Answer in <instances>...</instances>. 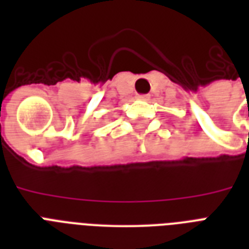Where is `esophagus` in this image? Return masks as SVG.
I'll list each match as a JSON object with an SVG mask.
<instances>
[{
    "label": "esophagus",
    "instance_id": "34e87169",
    "mask_svg": "<svg viewBox=\"0 0 249 249\" xmlns=\"http://www.w3.org/2000/svg\"><path fill=\"white\" fill-rule=\"evenodd\" d=\"M137 98H138V99H142V101H147L148 98V95H137Z\"/></svg>",
    "mask_w": 249,
    "mask_h": 249
}]
</instances>
